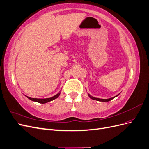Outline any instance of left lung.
<instances>
[{"label": "left lung", "mask_w": 149, "mask_h": 149, "mask_svg": "<svg viewBox=\"0 0 149 149\" xmlns=\"http://www.w3.org/2000/svg\"><path fill=\"white\" fill-rule=\"evenodd\" d=\"M89 95V97H91V99H93V100H96V101H102V102H107V101H111V100H112V99H114V97H116V96H118V95H117L116 96H115V97H111V98H109V99H100V98H96V97H92L91 96H90L89 94H88Z\"/></svg>", "instance_id": "left-lung-1"}]
</instances>
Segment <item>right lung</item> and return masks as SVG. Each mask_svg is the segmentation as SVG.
Instances as JSON below:
<instances>
[{"label": "right lung", "mask_w": 149, "mask_h": 149, "mask_svg": "<svg viewBox=\"0 0 149 149\" xmlns=\"http://www.w3.org/2000/svg\"><path fill=\"white\" fill-rule=\"evenodd\" d=\"M60 91L59 93H58L57 94H56L55 96H54L52 97H49V98H46V99H37V98H31V97H28L26 96V97H28L29 100L33 101H35V102H39V103H42V104H44V103H47L48 102H49L51 101H53L54 100H55V99H56L58 96H60Z\"/></svg>", "instance_id": "1"}]
</instances>
